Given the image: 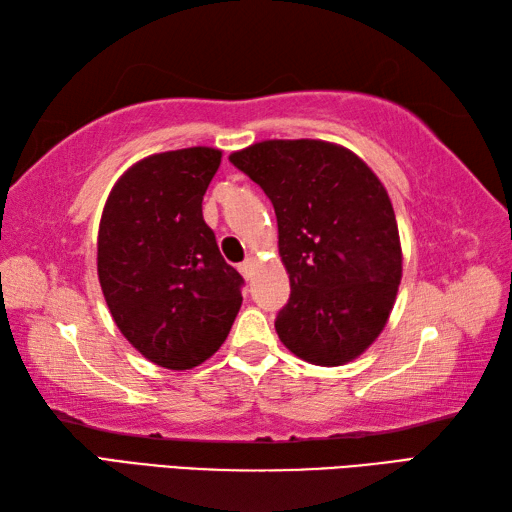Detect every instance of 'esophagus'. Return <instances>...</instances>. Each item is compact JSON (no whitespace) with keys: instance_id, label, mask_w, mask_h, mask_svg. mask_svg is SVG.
<instances>
[{"instance_id":"34e87169","label":"esophagus","mask_w":512,"mask_h":512,"mask_svg":"<svg viewBox=\"0 0 512 512\" xmlns=\"http://www.w3.org/2000/svg\"><path fill=\"white\" fill-rule=\"evenodd\" d=\"M239 273L244 275V279H250V277H253V273H255V259H253V257L244 259V262L239 264Z\"/></svg>"}]
</instances>
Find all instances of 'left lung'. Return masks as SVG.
Here are the masks:
<instances>
[{"instance_id":"obj_1","label":"left lung","mask_w":512,"mask_h":512,"mask_svg":"<svg viewBox=\"0 0 512 512\" xmlns=\"http://www.w3.org/2000/svg\"><path fill=\"white\" fill-rule=\"evenodd\" d=\"M231 162L277 215L290 299L275 330L321 367L354 361L383 332L402 279V248L387 189L354 151L328 140H262Z\"/></svg>"}]
</instances>
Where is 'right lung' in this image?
<instances>
[{
	"label": "right lung",
	"mask_w": 512,
	"mask_h": 512,
	"mask_svg": "<svg viewBox=\"0 0 512 512\" xmlns=\"http://www.w3.org/2000/svg\"><path fill=\"white\" fill-rule=\"evenodd\" d=\"M220 162L213 147L138 160L101 215L96 273L112 319L147 361L173 372L220 350L242 306V275L202 217Z\"/></svg>",
	"instance_id": "obj_1"
}]
</instances>
